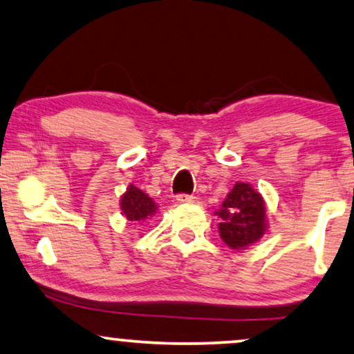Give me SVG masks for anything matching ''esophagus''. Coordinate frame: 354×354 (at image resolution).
<instances>
[{
  "mask_svg": "<svg viewBox=\"0 0 354 354\" xmlns=\"http://www.w3.org/2000/svg\"><path fill=\"white\" fill-rule=\"evenodd\" d=\"M177 202L178 203H197V197H194V195H185V194H180L177 195Z\"/></svg>",
  "mask_w": 354,
  "mask_h": 354,
  "instance_id": "esophagus-1",
  "label": "esophagus"
}]
</instances>
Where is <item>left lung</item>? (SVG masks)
Returning <instances> with one entry per match:
<instances>
[{
  "mask_svg": "<svg viewBox=\"0 0 354 354\" xmlns=\"http://www.w3.org/2000/svg\"><path fill=\"white\" fill-rule=\"evenodd\" d=\"M215 215L220 238L233 251L246 250L268 233V205L251 184L236 182Z\"/></svg>",
  "mask_w": 354,
  "mask_h": 354,
  "instance_id": "left-lung-1",
  "label": "left lung"
}]
</instances>
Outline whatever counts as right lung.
<instances>
[{"label":"right lung","mask_w":354,"mask_h":354,"mask_svg":"<svg viewBox=\"0 0 354 354\" xmlns=\"http://www.w3.org/2000/svg\"><path fill=\"white\" fill-rule=\"evenodd\" d=\"M120 208L126 220L134 226L146 223L159 210L154 200L133 184L128 185V189L120 197Z\"/></svg>","instance_id":"obj_1"}]
</instances>
